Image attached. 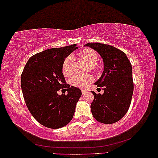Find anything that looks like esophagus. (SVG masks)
I'll return each instance as SVG.
<instances>
[{
  "label": "esophagus",
  "instance_id": "1",
  "mask_svg": "<svg viewBox=\"0 0 158 158\" xmlns=\"http://www.w3.org/2000/svg\"><path fill=\"white\" fill-rule=\"evenodd\" d=\"M85 93H86V90H81V94H82V95H83V94H85Z\"/></svg>",
  "mask_w": 158,
  "mask_h": 158
}]
</instances>
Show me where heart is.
I'll use <instances>...</instances> for the list:
<instances>
[{
    "label": "heart",
    "mask_w": 158,
    "mask_h": 158,
    "mask_svg": "<svg viewBox=\"0 0 158 158\" xmlns=\"http://www.w3.org/2000/svg\"><path fill=\"white\" fill-rule=\"evenodd\" d=\"M79 56L84 60L88 66L90 67L92 70H97V64L99 58H98L97 53L91 49H84L79 52ZM73 62V56L70 55L67 56L63 61L62 66H61V71L64 77H70L72 74V64ZM93 81V78L90 76H81L75 75L73 76L69 80V82L71 85L77 88H84L89 83Z\"/></svg>",
    "instance_id": "obj_1"
}]
</instances>
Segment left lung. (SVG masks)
<instances>
[{"mask_svg":"<svg viewBox=\"0 0 158 158\" xmlns=\"http://www.w3.org/2000/svg\"><path fill=\"white\" fill-rule=\"evenodd\" d=\"M85 46L96 50L104 63L102 76L95 82L104 93L91 91L94 96L92 114L98 122L112 124L124 117L131 104L134 91L131 64L126 53L113 46L100 43Z\"/></svg>","mask_w":158,"mask_h":158,"instance_id":"1","label":"left lung"}]
</instances>
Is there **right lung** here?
Returning <instances> with one entry per match:
<instances>
[{"label": "right lung", "instance_id": "1", "mask_svg": "<svg viewBox=\"0 0 158 158\" xmlns=\"http://www.w3.org/2000/svg\"><path fill=\"white\" fill-rule=\"evenodd\" d=\"M77 44L51 48L30 58L21 77L27 107L40 124L50 128H62L71 121L81 90L66 84L61 66L64 59L77 50ZM63 88L67 95H59Z\"/></svg>", "mask_w": 158, "mask_h": 158}]
</instances>
